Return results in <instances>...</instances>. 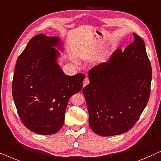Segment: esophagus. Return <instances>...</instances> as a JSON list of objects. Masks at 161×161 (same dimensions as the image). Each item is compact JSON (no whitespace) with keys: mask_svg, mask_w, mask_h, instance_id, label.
Returning a JSON list of instances; mask_svg holds the SVG:
<instances>
[{"mask_svg":"<svg viewBox=\"0 0 161 161\" xmlns=\"http://www.w3.org/2000/svg\"><path fill=\"white\" fill-rule=\"evenodd\" d=\"M89 82H90L89 79H88L87 77H86L85 79V80H84V81H83V87H85L86 85H87L88 84H89Z\"/></svg>","mask_w":161,"mask_h":161,"instance_id":"1","label":"esophagus"}]
</instances>
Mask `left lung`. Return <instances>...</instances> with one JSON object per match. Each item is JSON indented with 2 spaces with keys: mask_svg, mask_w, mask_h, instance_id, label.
<instances>
[{
  "mask_svg": "<svg viewBox=\"0 0 161 161\" xmlns=\"http://www.w3.org/2000/svg\"><path fill=\"white\" fill-rule=\"evenodd\" d=\"M134 41L117 49L106 63L90 70V84L83 88L89 124L103 136L128 131L139 119L150 96L151 64L144 42Z\"/></svg>",
  "mask_w": 161,
  "mask_h": 161,
  "instance_id": "1",
  "label": "left lung"
}]
</instances>
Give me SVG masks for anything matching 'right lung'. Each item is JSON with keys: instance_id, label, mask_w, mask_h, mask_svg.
Listing matches in <instances>:
<instances>
[{"instance_id": "right-lung-1", "label": "right lung", "mask_w": 161, "mask_h": 161, "mask_svg": "<svg viewBox=\"0 0 161 161\" xmlns=\"http://www.w3.org/2000/svg\"><path fill=\"white\" fill-rule=\"evenodd\" d=\"M58 37L38 34L17 58L12 96L24 125L38 134L57 133L64 123L69 98L82 88L85 75H65L57 58Z\"/></svg>"}]
</instances>
